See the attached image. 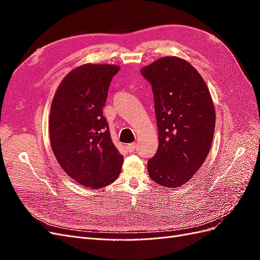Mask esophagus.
Returning a JSON list of instances; mask_svg holds the SVG:
<instances>
[{
  "mask_svg": "<svg viewBox=\"0 0 260 260\" xmlns=\"http://www.w3.org/2000/svg\"><path fill=\"white\" fill-rule=\"evenodd\" d=\"M125 147H127V149H128V151H129L130 153H132V152H135L136 149H137L138 144H137V143H130V144H128Z\"/></svg>",
  "mask_w": 260,
  "mask_h": 260,
  "instance_id": "esophagus-1",
  "label": "esophagus"
}]
</instances>
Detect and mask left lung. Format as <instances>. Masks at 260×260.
Segmentation results:
<instances>
[{
  "label": "left lung",
  "instance_id": "1",
  "mask_svg": "<svg viewBox=\"0 0 260 260\" xmlns=\"http://www.w3.org/2000/svg\"><path fill=\"white\" fill-rule=\"evenodd\" d=\"M141 75L152 85L159 139L148 175L166 188L179 187L209 153L216 123L210 93L198 70L175 56L157 59Z\"/></svg>",
  "mask_w": 260,
  "mask_h": 260
}]
</instances>
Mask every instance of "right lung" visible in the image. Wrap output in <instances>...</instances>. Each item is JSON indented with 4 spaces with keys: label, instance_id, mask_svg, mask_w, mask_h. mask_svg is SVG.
Listing matches in <instances>:
<instances>
[{
    "label": "right lung",
    "instance_id": "right-lung-1",
    "mask_svg": "<svg viewBox=\"0 0 260 260\" xmlns=\"http://www.w3.org/2000/svg\"><path fill=\"white\" fill-rule=\"evenodd\" d=\"M120 67L82 65L55 93L50 114L53 153L66 174L85 187L107 186L119 176L123 156L114 145L103 107Z\"/></svg>",
    "mask_w": 260,
    "mask_h": 260
}]
</instances>
